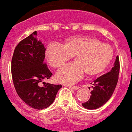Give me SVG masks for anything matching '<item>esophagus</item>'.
Returning a JSON list of instances; mask_svg holds the SVG:
<instances>
[{
  "label": "esophagus",
  "instance_id": "esophagus-1",
  "mask_svg": "<svg viewBox=\"0 0 132 132\" xmlns=\"http://www.w3.org/2000/svg\"><path fill=\"white\" fill-rule=\"evenodd\" d=\"M69 86L70 88L73 89V90H77V89H78V88H79V87L77 86Z\"/></svg>",
  "mask_w": 132,
  "mask_h": 132
}]
</instances>
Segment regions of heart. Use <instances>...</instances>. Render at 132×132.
I'll use <instances>...</instances> for the list:
<instances>
[{
  "label": "heart",
  "mask_w": 132,
  "mask_h": 132,
  "mask_svg": "<svg viewBox=\"0 0 132 132\" xmlns=\"http://www.w3.org/2000/svg\"><path fill=\"white\" fill-rule=\"evenodd\" d=\"M71 56L74 62L63 66L56 74L55 78L59 83H76L84 73L90 76L101 73L112 60L114 49L110 44L90 36L71 37L63 41L62 46L50 44L46 47V59L55 69L62 67Z\"/></svg>",
  "instance_id": "1"
}]
</instances>
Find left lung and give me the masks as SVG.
Segmentation results:
<instances>
[{
	"label": "left lung",
	"mask_w": 132,
	"mask_h": 132,
	"mask_svg": "<svg viewBox=\"0 0 132 132\" xmlns=\"http://www.w3.org/2000/svg\"><path fill=\"white\" fill-rule=\"evenodd\" d=\"M119 56L116 57L114 66L110 71L97 78L93 81L91 90V96L87 102L82 103L84 108L89 110H95L102 107L108 102L113 94L118 82L119 74Z\"/></svg>",
	"instance_id": "left-lung-1"
}]
</instances>
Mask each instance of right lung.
Instances as JSON below:
<instances>
[{"mask_svg": "<svg viewBox=\"0 0 132 132\" xmlns=\"http://www.w3.org/2000/svg\"><path fill=\"white\" fill-rule=\"evenodd\" d=\"M43 44L37 40V31L16 46L11 61V73L17 93L27 105L37 110L48 108L54 101L61 85L42 82L52 73L44 62ZM42 82L43 86L39 84Z\"/></svg>", "mask_w": 132, "mask_h": 132, "instance_id": "obj_1", "label": "right lung"}]
</instances>
